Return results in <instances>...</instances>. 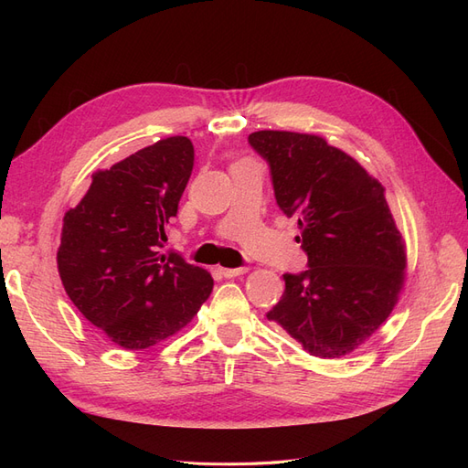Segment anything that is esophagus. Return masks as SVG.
Returning <instances> with one entry per match:
<instances>
[{
	"label": "esophagus",
	"mask_w": 468,
	"mask_h": 468,
	"mask_svg": "<svg viewBox=\"0 0 468 468\" xmlns=\"http://www.w3.org/2000/svg\"><path fill=\"white\" fill-rule=\"evenodd\" d=\"M220 271V275H224L226 279H234V277H239V275H244L248 269L246 267H236V269H229V267H220L218 269Z\"/></svg>",
	"instance_id": "34e87169"
}]
</instances>
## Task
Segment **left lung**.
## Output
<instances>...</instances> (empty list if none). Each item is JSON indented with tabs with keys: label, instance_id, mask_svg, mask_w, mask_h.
I'll return each mask as SVG.
<instances>
[{
	"label": "left lung",
	"instance_id": "left-lung-1",
	"mask_svg": "<svg viewBox=\"0 0 468 468\" xmlns=\"http://www.w3.org/2000/svg\"><path fill=\"white\" fill-rule=\"evenodd\" d=\"M250 144L269 162L281 210L299 220L308 269L282 275L269 310L314 357L356 351L385 322L406 279V244L385 187L349 154L306 133L258 131Z\"/></svg>",
	"mask_w": 468,
	"mask_h": 468
}]
</instances>
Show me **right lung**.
<instances>
[{
  "label": "right lung",
  "mask_w": 468,
  "mask_h": 468,
  "mask_svg": "<svg viewBox=\"0 0 468 468\" xmlns=\"http://www.w3.org/2000/svg\"><path fill=\"white\" fill-rule=\"evenodd\" d=\"M193 169V144L172 136L97 169L62 220L58 273L69 301L112 344L148 349L177 334L212 292L210 273L162 253L164 224Z\"/></svg>",
  "instance_id": "obj_1"
}]
</instances>
